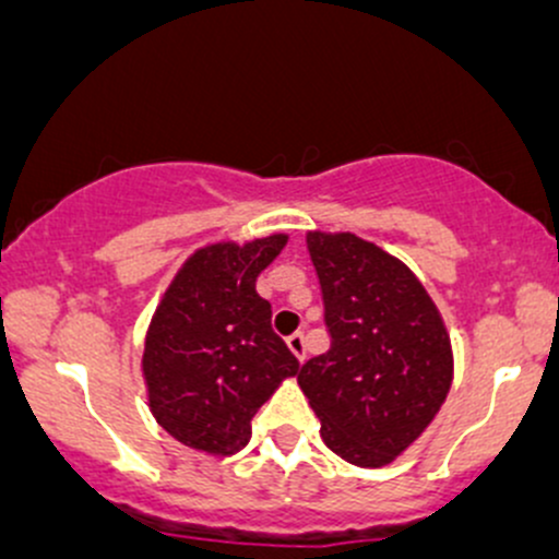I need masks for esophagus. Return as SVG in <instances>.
I'll use <instances>...</instances> for the list:
<instances>
[{"mask_svg": "<svg viewBox=\"0 0 559 559\" xmlns=\"http://www.w3.org/2000/svg\"><path fill=\"white\" fill-rule=\"evenodd\" d=\"M286 346L288 352H292L294 357H297L299 362H305V336L301 333H294V336L286 338Z\"/></svg>", "mask_w": 559, "mask_h": 559, "instance_id": "1", "label": "esophagus"}]
</instances>
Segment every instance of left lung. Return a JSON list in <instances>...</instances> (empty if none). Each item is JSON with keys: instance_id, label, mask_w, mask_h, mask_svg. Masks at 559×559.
Listing matches in <instances>:
<instances>
[{"instance_id": "1", "label": "left lung", "mask_w": 559, "mask_h": 559, "mask_svg": "<svg viewBox=\"0 0 559 559\" xmlns=\"http://www.w3.org/2000/svg\"><path fill=\"white\" fill-rule=\"evenodd\" d=\"M331 349L301 365L299 389L325 447L383 467L431 426L452 389V342L431 294L394 254L349 230H307Z\"/></svg>"}]
</instances>
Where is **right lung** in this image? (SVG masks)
Returning a JSON list of instances; mask_svg holds the SVG:
<instances>
[{
	"label": "right lung",
	"mask_w": 559,
	"mask_h": 559,
	"mask_svg": "<svg viewBox=\"0 0 559 559\" xmlns=\"http://www.w3.org/2000/svg\"><path fill=\"white\" fill-rule=\"evenodd\" d=\"M286 234L197 249L165 288L141 355L146 402L183 447L228 457L252 436L254 413L299 373L271 329L258 278Z\"/></svg>",
	"instance_id": "right-lung-1"
}]
</instances>
